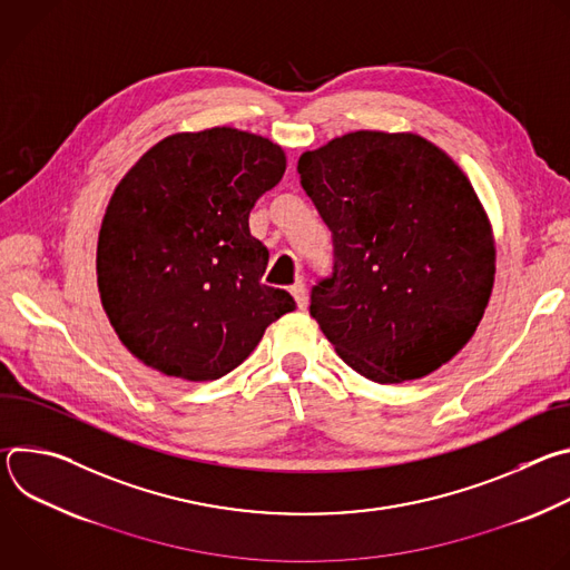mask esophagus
<instances>
[{"instance_id": "esophagus-1", "label": "esophagus", "mask_w": 570, "mask_h": 570, "mask_svg": "<svg viewBox=\"0 0 570 570\" xmlns=\"http://www.w3.org/2000/svg\"><path fill=\"white\" fill-rule=\"evenodd\" d=\"M291 295H293V299H295L297 308H299V311H304L308 302H306V288H304L302 279H297V282L291 286Z\"/></svg>"}]
</instances>
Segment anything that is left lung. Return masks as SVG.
Returning <instances> with one entry per match:
<instances>
[{
  "label": "left lung",
  "mask_w": 570,
  "mask_h": 570,
  "mask_svg": "<svg viewBox=\"0 0 570 570\" xmlns=\"http://www.w3.org/2000/svg\"><path fill=\"white\" fill-rule=\"evenodd\" d=\"M297 174L332 229L334 268L308 311L338 356L374 383L449 363L497 273L490 220L460 167L420 135L356 130L306 150Z\"/></svg>",
  "instance_id": "obj_1"
}]
</instances>
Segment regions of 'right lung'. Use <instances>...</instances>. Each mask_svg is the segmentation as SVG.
Listing matches in <instances>:
<instances>
[{
	"label": "right lung",
	"instance_id": "right-lung-1",
	"mask_svg": "<svg viewBox=\"0 0 570 570\" xmlns=\"http://www.w3.org/2000/svg\"><path fill=\"white\" fill-rule=\"evenodd\" d=\"M284 171L277 144L223 126L161 139L117 185L99 232V293L144 365L220 379L295 308L262 284L268 248L248 225Z\"/></svg>",
	"mask_w": 570,
	"mask_h": 570
}]
</instances>
